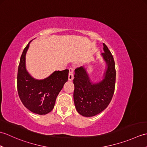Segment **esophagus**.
Returning a JSON list of instances; mask_svg holds the SVG:
<instances>
[{
	"mask_svg": "<svg viewBox=\"0 0 147 147\" xmlns=\"http://www.w3.org/2000/svg\"><path fill=\"white\" fill-rule=\"evenodd\" d=\"M69 80H73L74 78V74H73V72H74V69L73 67H70L69 69Z\"/></svg>",
	"mask_w": 147,
	"mask_h": 147,
	"instance_id": "1",
	"label": "esophagus"
}]
</instances>
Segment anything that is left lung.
Segmentation results:
<instances>
[{"label":"left lung","instance_id":"8db88e82","mask_svg":"<svg viewBox=\"0 0 147 147\" xmlns=\"http://www.w3.org/2000/svg\"><path fill=\"white\" fill-rule=\"evenodd\" d=\"M102 55L107 63V69L101 82L93 83L90 80L85 67L76 68L74 72V102L76 109L81 115L92 117L107 107L113 96L116 72L114 57L107 46L104 43Z\"/></svg>","mask_w":147,"mask_h":147}]
</instances>
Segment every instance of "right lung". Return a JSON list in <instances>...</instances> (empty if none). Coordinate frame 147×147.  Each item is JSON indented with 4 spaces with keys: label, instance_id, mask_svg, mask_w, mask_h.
<instances>
[{
    "label": "right lung",
    "instance_id": "add662e5",
    "mask_svg": "<svg viewBox=\"0 0 147 147\" xmlns=\"http://www.w3.org/2000/svg\"><path fill=\"white\" fill-rule=\"evenodd\" d=\"M30 43L24 48L18 66L17 87L24 107L35 114H47L54 109L55 100L68 80L69 70L57 71L42 80L34 79L26 69L25 57Z\"/></svg>",
    "mask_w": 147,
    "mask_h": 147
}]
</instances>
